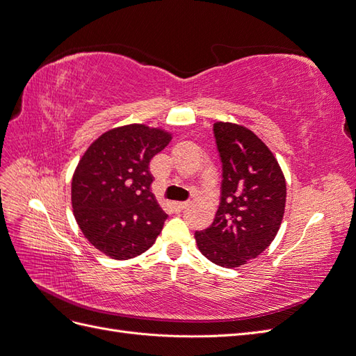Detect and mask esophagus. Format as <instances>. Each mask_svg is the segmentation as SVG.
Wrapping results in <instances>:
<instances>
[{"mask_svg":"<svg viewBox=\"0 0 356 356\" xmlns=\"http://www.w3.org/2000/svg\"><path fill=\"white\" fill-rule=\"evenodd\" d=\"M187 207H188L187 202H174V209L175 211H182V209H186Z\"/></svg>","mask_w":356,"mask_h":356,"instance_id":"esophagus-1","label":"esophagus"}]
</instances>
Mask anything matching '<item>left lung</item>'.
I'll list each match as a JSON object with an SVG mask.
<instances>
[{
	"label": "left lung",
	"instance_id": "obj_1",
	"mask_svg": "<svg viewBox=\"0 0 356 356\" xmlns=\"http://www.w3.org/2000/svg\"><path fill=\"white\" fill-rule=\"evenodd\" d=\"M213 135L222 161L221 202L213 222L195 238L209 261L233 268L257 258L276 238L286 182L273 153L248 127L217 122Z\"/></svg>",
	"mask_w": 356,
	"mask_h": 356
}]
</instances>
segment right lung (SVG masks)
Returning <instances> with one entry per match:
<instances>
[{
    "mask_svg": "<svg viewBox=\"0 0 356 356\" xmlns=\"http://www.w3.org/2000/svg\"><path fill=\"white\" fill-rule=\"evenodd\" d=\"M172 139L165 129L126 124L90 144L74 170L71 204L84 238L114 260L156 242L168 215L152 193L149 161Z\"/></svg>",
    "mask_w": 356,
    "mask_h": 356,
    "instance_id": "right-lung-1",
    "label": "right lung"
}]
</instances>
